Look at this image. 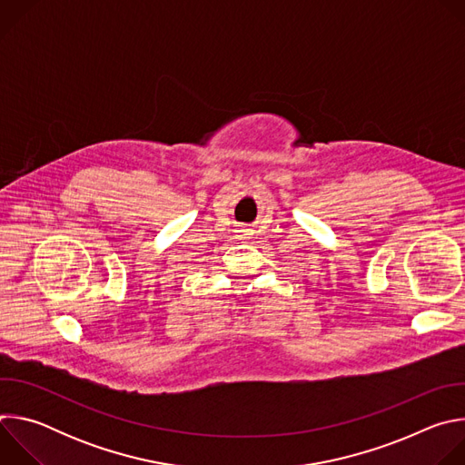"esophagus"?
<instances>
[{
	"label": "esophagus",
	"mask_w": 465,
	"mask_h": 465,
	"mask_svg": "<svg viewBox=\"0 0 465 465\" xmlns=\"http://www.w3.org/2000/svg\"><path fill=\"white\" fill-rule=\"evenodd\" d=\"M242 235H244V233H242Z\"/></svg>",
	"instance_id": "esophagus-1"
}]
</instances>
